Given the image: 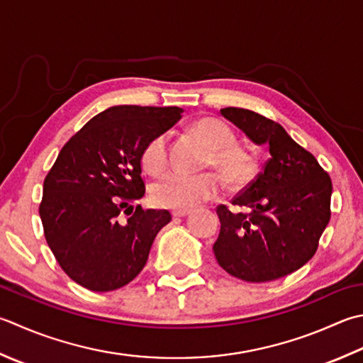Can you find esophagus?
Returning <instances> with one entry per match:
<instances>
[{"mask_svg":"<svg viewBox=\"0 0 363 363\" xmlns=\"http://www.w3.org/2000/svg\"><path fill=\"white\" fill-rule=\"evenodd\" d=\"M189 214H190L189 209H179V211H173V212H172V216H173L174 218H177V217H187Z\"/></svg>","mask_w":363,"mask_h":363,"instance_id":"1","label":"esophagus"}]
</instances>
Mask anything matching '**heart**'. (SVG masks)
Listing matches in <instances>:
<instances>
[{
  "instance_id": "b5f03b06",
  "label": "heart",
  "mask_w": 363,
  "mask_h": 363,
  "mask_svg": "<svg viewBox=\"0 0 363 363\" xmlns=\"http://www.w3.org/2000/svg\"><path fill=\"white\" fill-rule=\"evenodd\" d=\"M194 132L211 147L206 167L216 168L228 186L242 187L253 179L257 173V159L247 149L236 145V137L225 123L216 118L200 119L194 125ZM141 162L151 173H159L167 168V133H160L149 141L141 155ZM220 189L222 181L216 173H169L152 184L151 198L162 208L190 209L216 198Z\"/></svg>"
}]
</instances>
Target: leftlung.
I'll use <instances>...</instances> for the list:
<instances>
[{"label": "left lung", "mask_w": 363, "mask_h": 363, "mask_svg": "<svg viewBox=\"0 0 363 363\" xmlns=\"http://www.w3.org/2000/svg\"><path fill=\"white\" fill-rule=\"evenodd\" d=\"M220 113L255 145H266L271 159L231 201L248 214L231 212L225 204L217 208L222 226L212 250L218 264L236 279H281L313 258L330 220L332 181L280 124L236 106Z\"/></svg>", "instance_id": "8db88e82"}]
</instances>
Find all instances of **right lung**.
Returning a JSON list of instances; mask_svg holds the SVG:
<instances>
[{"label": "right lung", "mask_w": 363, "mask_h": 363, "mask_svg": "<svg viewBox=\"0 0 363 363\" xmlns=\"http://www.w3.org/2000/svg\"><path fill=\"white\" fill-rule=\"evenodd\" d=\"M179 106L116 105L70 138L44 181L39 208L50 250L83 288L105 293L130 283L147 261L168 211H143L141 155L181 119ZM124 211L127 223H119Z\"/></svg>", "instance_id": "1"}]
</instances>
